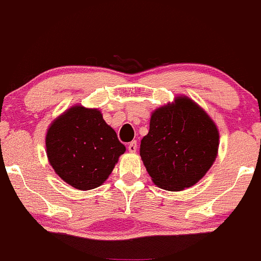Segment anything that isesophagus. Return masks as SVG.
Wrapping results in <instances>:
<instances>
[{
	"instance_id": "1",
	"label": "esophagus",
	"mask_w": 261,
	"mask_h": 261,
	"mask_svg": "<svg viewBox=\"0 0 261 261\" xmlns=\"http://www.w3.org/2000/svg\"><path fill=\"white\" fill-rule=\"evenodd\" d=\"M127 150L130 151V152H136V150H137V142L136 141H133V142H130V144H128V146H127Z\"/></svg>"
}]
</instances>
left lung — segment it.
Returning a JSON list of instances; mask_svg holds the SVG:
<instances>
[{
	"mask_svg": "<svg viewBox=\"0 0 261 261\" xmlns=\"http://www.w3.org/2000/svg\"><path fill=\"white\" fill-rule=\"evenodd\" d=\"M219 131L207 111L186 95L154 109L140 156L157 187L183 191L210 171L218 154Z\"/></svg>",
	"mask_w": 261,
	"mask_h": 261,
	"instance_id": "8db88e82",
	"label": "left lung"
}]
</instances>
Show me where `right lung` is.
<instances>
[{"mask_svg": "<svg viewBox=\"0 0 261 261\" xmlns=\"http://www.w3.org/2000/svg\"><path fill=\"white\" fill-rule=\"evenodd\" d=\"M126 151L99 109L76 104L51 121L45 152L54 172L80 191L99 187Z\"/></svg>", "mask_w": 261, "mask_h": 261, "instance_id": "add662e5", "label": "right lung"}]
</instances>
